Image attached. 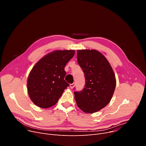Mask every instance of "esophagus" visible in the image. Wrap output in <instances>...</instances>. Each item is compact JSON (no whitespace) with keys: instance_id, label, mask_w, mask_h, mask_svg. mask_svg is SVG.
Here are the masks:
<instances>
[{"instance_id":"34e87169","label":"esophagus","mask_w":146,"mask_h":146,"mask_svg":"<svg viewBox=\"0 0 146 146\" xmlns=\"http://www.w3.org/2000/svg\"><path fill=\"white\" fill-rule=\"evenodd\" d=\"M74 85H75V84H74V83H72V84H70V88L73 89V88H74Z\"/></svg>"}]
</instances>
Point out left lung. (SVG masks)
<instances>
[{
	"label": "left lung",
	"mask_w": 146,
	"mask_h": 146,
	"mask_svg": "<svg viewBox=\"0 0 146 146\" xmlns=\"http://www.w3.org/2000/svg\"><path fill=\"white\" fill-rule=\"evenodd\" d=\"M77 59L85 85L82 90L74 92L76 104L83 112H96L110 102L115 89V76L108 60L97 50H78Z\"/></svg>",
	"instance_id": "8db88e82"
}]
</instances>
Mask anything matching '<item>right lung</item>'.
Instances as JSON below:
<instances>
[{
	"label": "right lung",
	"instance_id": "right-lung-1",
	"mask_svg": "<svg viewBox=\"0 0 146 146\" xmlns=\"http://www.w3.org/2000/svg\"><path fill=\"white\" fill-rule=\"evenodd\" d=\"M74 50H58L45 56L31 71L27 81L28 95L38 106L54 105L69 84L64 79V67L74 55Z\"/></svg>",
	"mask_w": 146,
	"mask_h": 146
}]
</instances>
